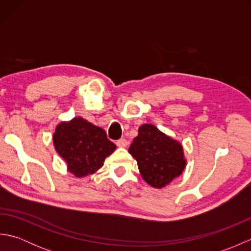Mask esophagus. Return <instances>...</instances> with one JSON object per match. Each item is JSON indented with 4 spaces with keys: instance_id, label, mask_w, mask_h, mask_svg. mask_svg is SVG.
Here are the masks:
<instances>
[{
    "instance_id": "1",
    "label": "esophagus",
    "mask_w": 251,
    "mask_h": 251,
    "mask_svg": "<svg viewBox=\"0 0 251 251\" xmlns=\"http://www.w3.org/2000/svg\"><path fill=\"white\" fill-rule=\"evenodd\" d=\"M127 145H128V141L124 139V138H122V139L116 141V146L120 147V148H126Z\"/></svg>"
}]
</instances>
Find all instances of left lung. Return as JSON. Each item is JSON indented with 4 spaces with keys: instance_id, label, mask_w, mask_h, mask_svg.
Returning a JSON list of instances; mask_svg holds the SVG:
<instances>
[{
    "instance_id": "1",
    "label": "left lung",
    "mask_w": 251,
    "mask_h": 251,
    "mask_svg": "<svg viewBox=\"0 0 251 251\" xmlns=\"http://www.w3.org/2000/svg\"><path fill=\"white\" fill-rule=\"evenodd\" d=\"M128 152L137 161L143 180L156 189L179 177L186 166L182 145L151 124L139 127Z\"/></svg>"
}]
</instances>
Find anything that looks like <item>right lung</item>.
<instances>
[{
    "instance_id": "1",
    "label": "right lung",
    "mask_w": 251,
    "mask_h": 251,
    "mask_svg": "<svg viewBox=\"0 0 251 251\" xmlns=\"http://www.w3.org/2000/svg\"><path fill=\"white\" fill-rule=\"evenodd\" d=\"M52 141L57 153L66 161L69 173L77 178L95 174L116 149L102 128L81 116L58 124Z\"/></svg>"
}]
</instances>
